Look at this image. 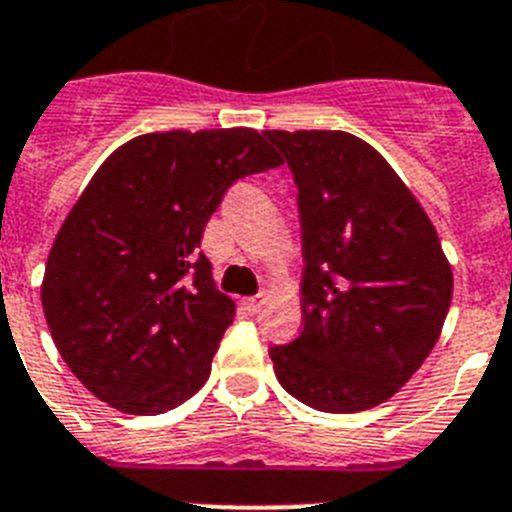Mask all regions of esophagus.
Returning <instances> with one entry per match:
<instances>
[{
  "label": "esophagus",
  "instance_id": "34e87169",
  "mask_svg": "<svg viewBox=\"0 0 512 512\" xmlns=\"http://www.w3.org/2000/svg\"><path fill=\"white\" fill-rule=\"evenodd\" d=\"M242 304H244V309L250 311V314H257V311H260L262 306H265V296H262V293H257V296H247V299H244Z\"/></svg>",
  "mask_w": 512,
  "mask_h": 512
}]
</instances>
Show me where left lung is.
<instances>
[{
  "mask_svg": "<svg viewBox=\"0 0 512 512\" xmlns=\"http://www.w3.org/2000/svg\"><path fill=\"white\" fill-rule=\"evenodd\" d=\"M299 188L304 330L270 348L283 389L319 412L394 397L438 342L453 273L428 213L345 131H265Z\"/></svg>",
  "mask_w": 512,
  "mask_h": 512,
  "instance_id": "1",
  "label": "left lung"
}]
</instances>
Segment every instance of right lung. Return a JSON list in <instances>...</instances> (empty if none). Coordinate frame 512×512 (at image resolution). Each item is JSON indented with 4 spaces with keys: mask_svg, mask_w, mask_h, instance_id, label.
Segmentation results:
<instances>
[{
    "mask_svg": "<svg viewBox=\"0 0 512 512\" xmlns=\"http://www.w3.org/2000/svg\"><path fill=\"white\" fill-rule=\"evenodd\" d=\"M278 164L252 128L144 133L100 164L41 286L61 358L100 402L162 415L206 384L234 301L216 291L203 229L234 182Z\"/></svg>",
    "mask_w": 512,
    "mask_h": 512,
    "instance_id": "obj_1",
    "label": "right lung"
}]
</instances>
